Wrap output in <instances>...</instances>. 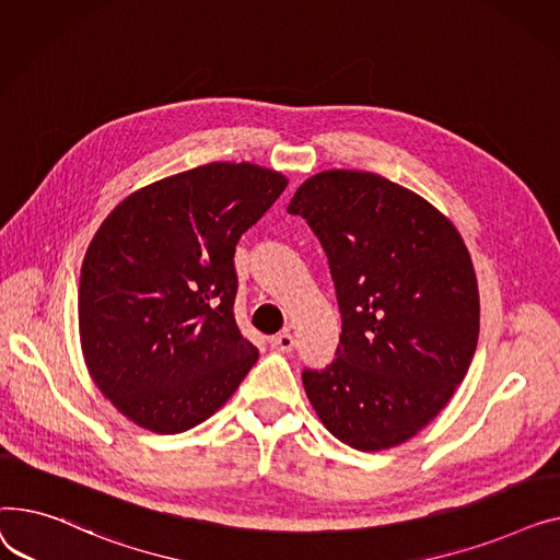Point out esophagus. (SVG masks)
I'll return each mask as SVG.
<instances>
[{
  "instance_id": "34e87169",
  "label": "esophagus",
  "mask_w": 560,
  "mask_h": 560,
  "mask_svg": "<svg viewBox=\"0 0 560 560\" xmlns=\"http://www.w3.org/2000/svg\"><path fill=\"white\" fill-rule=\"evenodd\" d=\"M295 346V339L291 332H282L278 337H271V348L278 352H291Z\"/></svg>"
}]
</instances>
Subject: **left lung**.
<instances>
[{
    "mask_svg": "<svg viewBox=\"0 0 560 560\" xmlns=\"http://www.w3.org/2000/svg\"><path fill=\"white\" fill-rule=\"evenodd\" d=\"M287 212L320 240L341 312L337 359L303 373L310 405L354 450L402 445L450 402L477 348L466 242L420 194L371 172L314 174Z\"/></svg>",
    "mask_w": 560,
    "mask_h": 560,
    "instance_id": "1",
    "label": "left lung"
}]
</instances>
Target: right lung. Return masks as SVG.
<instances>
[{
  "label": "right lung",
  "instance_id": "1",
  "mask_svg": "<svg viewBox=\"0 0 560 560\" xmlns=\"http://www.w3.org/2000/svg\"><path fill=\"white\" fill-rule=\"evenodd\" d=\"M287 183L253 162H210L136 189L98 225L81 267V350L96 388L142 430H191L253 369L233 257Z\"/></svg>",
  "mask_w": 560,
  "mask_h": 560
}]
</instances>
